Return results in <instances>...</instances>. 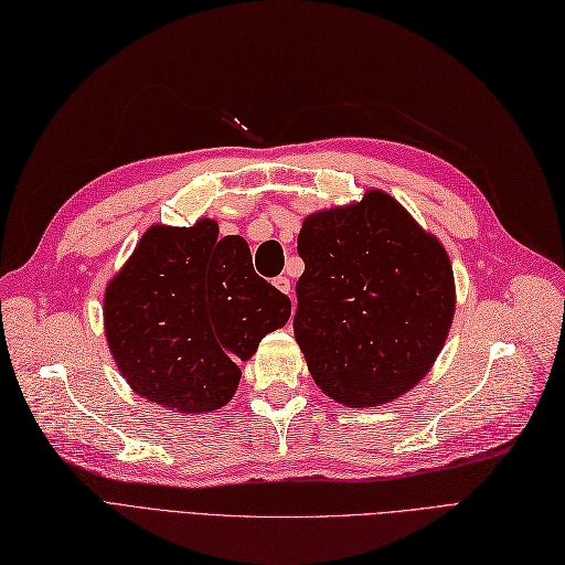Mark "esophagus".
I'll return each mask as SVG.
<instances>
[{
    "instance_id": "34e87169",
    "label": "esophagus",
    "mask_w": 565,
    "mask_h": 565,
    "mask_svg": "<svg viewBox=\"0 0 565 565\" xmlns=\"http://www.w3.org/2000/svg\"><path fill=\"white\" fill-rule=\"evenodd\" d=\"M280 291H285V295H289V289H291V285H289V278L287 276H280V278H276V282H274Z\"/></svg>"
}]
</instances>
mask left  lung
<instances>
[{"label":"left lung","instance_id":"8db88e82","mask_svg":"<svg viewBox=\"0 0 565 565\" xmlns=\"http://www.w3.org/2000/svg\"><path fill=\"white\" fill-rule=\"evenodd\" d=\"M295 337L320 391L379 406L430 372L456 308L437 238L383 191L310 215L299 233Z\"/></svg>","mask_w":565,"mask_h":565}]
</instances>
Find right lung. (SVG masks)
Masks as SVG:
<instances>
[{
    "label": "right lung",
    "instance_id": "right-lung-1",
    "mask_svg": "<svg viewBox=\"0 0 565 565\" xmlns=\"http://www.w3.org/2000/svg\"><path fill=\"white\" fill-rule=\"evenodd\" d=\"M289 313V297L255 274L247 243L220 238L212 220L151 226L105 295L107 343L124 379L180 414L224 406L238 364Z\"/></svg>",
    "mask_w": 565,
    "mask_h": 565
}]
</instances>
